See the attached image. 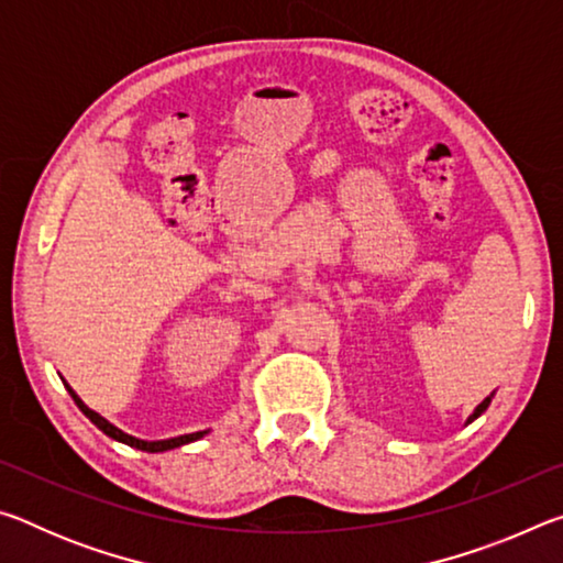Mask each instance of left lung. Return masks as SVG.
I'll list each match as a JSON object with an SVG mask.
<instances>
[{
    "instance_id": "obj_1",
    "label": "left lung",
    "mask_w": 563,
    "mask_h": 563,
    "mask_svg": "<svg viewBox=\"0 0 563 563\" xmlns=\"http://www.w3.org/2000/svg\"><path fill=\"white\" fill-rule=\"evenodd\" d=\"M489 402H492V397H487V399H484V402H482L479 407H476V409H474V412H472V417H470V419H466V422H472V419H476V417H479V415L484 412V409H487V407H489Z\"/></svg>"
}]
</instances>
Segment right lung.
Instances as JSON below:
<instances>
[{
	"instance_id": "right-lung-1",
	"label": "right lung",
	"mask_w": 563,
	"mask_h": 563,
	"mask_svg": "<svg viewBox=\"0 0 563 563\" xmlns=\"http://www.w3.org/2000/svg\"><path fill=\"white\" fill-rule=\"evenodd\" d=\"M66 389H69V395L74 397L76 407H79L81 412L87 415V417L91 419V422L97 424L103 434L111 437V440H117V442H123V444H129V446H136V450H141V452H166V450H174V446H180V444H188V442H196V440H201V437L206 434V432H194V434L174 437V440H161V442H146V440H136V437H131V434H126V432H121L119 427H113V424L109 422V419H103L99 412H93V409H89L87 405H84L81 399H79V395H76L69 385H66Z\"/></svg>"
}]
</instances>
